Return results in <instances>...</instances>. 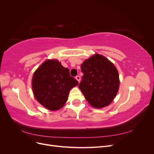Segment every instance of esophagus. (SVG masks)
Instances as JSON below:
<instances>
[{
	"label": "esophagus",
	"instance_id": "34e87169",
	"mask_svg": "<svg viewBox=\"0 0 154 154\" xmlns=\"http://www.w3.org/2000/svg\"><path fill=\"white\" fill-rule=\"evenodd\" d=\"M75 78H76V80L78 82H80V76H76L75 77Z\"/></svg>",
	"mask_w": 154,
	"mask_h": 154
}]
</instances>
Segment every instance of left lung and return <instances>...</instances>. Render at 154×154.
Returning <instances> with one entry per match:
<instances>
[{
    "label": "left lung",
    "mask_w": 154,
    "mask_h": 154,
    "mask_svg": "<svg viewBox=\"0 0 154 154\" xmlns=\"http://www.w3.org/2000/svg\"><path fill=\"white\" fill-rule=\"evenodd\" d=\"M83 73L78 87L86 100L95 108L108 106L117 94L119 79L117 69L99 54L92 56L81 65Z\"/></svg>",
    "instance_id": "obj_1"
}]
</instances>
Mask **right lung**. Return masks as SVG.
<instances>
[{"instance_id":"right-lung-1","label":"right lung","mask_w":154,"mask_h":154,"mask_svg":"<svg viewBox=\"0 0 154 154\" xmlns=\"http://www.w3.org/2000/svg\"><path fill=\"white\" fill-rule=\"evenodd\" d=\"M78 82L71 76L69 70L57 60H47L37 69L32 79L36 100L45 108L57 110L66 103L70 90Z\"/></svg>"}]
</instances>
